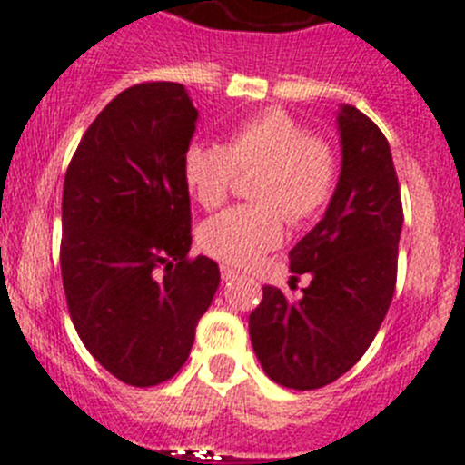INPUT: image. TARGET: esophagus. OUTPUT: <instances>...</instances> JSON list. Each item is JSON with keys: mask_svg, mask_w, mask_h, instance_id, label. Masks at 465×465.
Wrapping results in <instances>:
<instances>
[{"mask_svg": "<svg viewBox=\"0 0 465 465\" xmlns=\"http://www.w3.org/2000/svg\"><path fill=\"white\" fill-rule=\"evenodd\" d=\"M221 278H223L225 282L235 281V278H240V269L228 267V264H223V267H221Z\"/></svg>", "mask_w": 465, "mask_h": 465, "instance_id": "34e87169", "label": "esophagus"}]
</instances>
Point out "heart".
Masks as SVG:
<instances>
[{"label":"heart","instance_id":"1","mask_svg":"<svg viewBox=\"0 0 465 465\" xmlns=\"http://www.w3.org/2000/svg\"><path fill=\"white\" fill-rule=\"evenodd\" d=\"M240 173L253 180L255 205H240L201 228V246L221 262L249 267L285 237V219H315L335 192L340 162L329 141L312 136L282 109H269L230 132L228 143L193 141L183 157L189 193L205 210L228 201Z\"/></svg>","mask_w":465,"mask_h":465}]
</instances>
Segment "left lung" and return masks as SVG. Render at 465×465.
<instances>
[{"mask_svg":"<svg viewBox=\"0 0 465 465\" xmlns=\"http://www.w3.org/2000/svg\"><path fill=\"white\" fill-rule=\"evenodd\" d=\"M342 171L324 219L290 251L299 299L264 285L249 333L272 381L294 391L329 386L368 351L397 282L400 183L383 132L351 104L338 114Z\"/></svg>","mask_w":465,"mask_h":465,"instance_id":"1","label":"left lung"}]
</instances>
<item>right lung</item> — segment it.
<instances>
[{
  "label": "right lung",
  "mask_w": 465,
  "mask_h": 465,
  "mask_svg": "<svg viewBox=\"0 0 465 465\" xmlns=\"http://www.w3.org/2000/svg\"><path fill=\"white\" fill-rule=\"evenodd\" d=\"M198 112L183 84L125 88L74 150L61 203V276L84 347L127 386L175 377L221 273L192 249L183 157Z\"/></svg>",
  "instance_id": "obj_1"
}]
</instances>
